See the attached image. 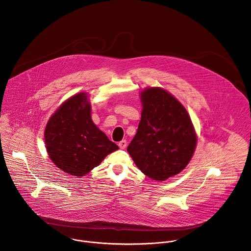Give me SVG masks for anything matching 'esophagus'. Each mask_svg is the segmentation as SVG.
I'll return each instance as SVG.
<instances>
[{
    "label": "esophagus",
    "instance_id": "esophagus-1",
    "mask_svg": "<svg viewBox=\"0 0 251 251\" xmlns=\"http://www.w3.org/2000/svg\"><path fill=\"white\" fill-rule=\"evenodd\" d=\"M118 146L120 149H125L126 146H127V141L124 139V140H121L119 143H118Z\"/></svg>",
    "mask_w": 251,
    "mask_h": 251
}]
</instances>
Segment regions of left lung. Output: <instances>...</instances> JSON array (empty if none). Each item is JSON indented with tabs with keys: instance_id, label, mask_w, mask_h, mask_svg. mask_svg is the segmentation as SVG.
I'll return each instance as SVG.
<instances>
[{
	"instance_id": "1",
	"label": "left lung",
	"mask_w": 251,
	"mask_h": 251,
	"mask_svg": "<svg viewBox=\"0 0 251 251\" xmlns=\"http://www.w3.org/2000/svg\"><path fill=\"white\" fill-rule=\"evenodd\" d=\"M140 96L141 119L127 151L142 173L165 180L189 163L197 135L187 111L167 91L148 88Z\"/></svg>"
}]
</instances>
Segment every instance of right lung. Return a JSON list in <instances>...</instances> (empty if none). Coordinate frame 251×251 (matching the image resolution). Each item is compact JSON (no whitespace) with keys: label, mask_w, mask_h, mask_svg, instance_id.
<instances>
[{"label":"right lung","mask_w":251,"mask_h":251,"mask_svg":"<svg viewBox=\"0 0 251 251\" xmlns=\"http://www.w3.org/2000/svg\"><path fill=\"white\" fill-rule=\"evenodd\" d=\"M48 154L66 173L82 176L89 173L118 146L93 122L87 94L66 100L50 118L45 130Z\"/></svg>","instance_id":"obj_1"}]
</instances>
